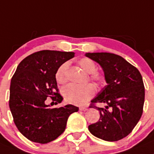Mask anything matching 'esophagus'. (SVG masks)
Listing matches in <instances>:
<instances>
[{
    "mask_svg": "<svg viewBox=\"0 0 154 154\" xmlns=\"http://www.w3.org/2000/svg\"><path fill=\"white\" fill-rule=\"evenodd\" d=\"M79 110L81 111H86L88 110V107H85V106H80Z\"/></svg>",
    "mask_w": 154,
    "mask_h": 154,
    "instance_id": "esophagus-1",
    "label": "esophagus"
}]
</instances>
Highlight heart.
Listing matches in <instances>:
<instances>
[{
	"label": "heart",
	"mask_w": 154,
	"mask_h": 154,
	"mask_svg": "<svg viewBox=\"0 0 154 154\" xmlns=\"http://www.w3.org/2000/svg\"><path fill=\"white\" fill-rule=\"evenodd\" d=\"M78 65L82 69L88 74L89 79L97 84L105 82V76L100 72L96 71L97 66L93 60L89 58H82L78 62ZM68 64L63 63L57 70L56 80L59 84H65L67 82ZM63 96L67 102L75 105H83L91 100L95 94V88L92 85L88 84L83 86L69 85L62 91Z\"/></svg>",
	"instance_id": "obj_1"
}]
</instances>
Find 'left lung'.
Returning <instances> with one entry per match:
<instances>
[{"label": "left lung", "mask_w": 154, "mask_h": 154, "mask_svg": "<svg viewBox=\"0 0 154 154\" xmlns=\"http://www.w3.org/2000/svg\"><path fill=\"white\" fill-rule=\"evenodd\" d=\"M85 56L100 64L107 83L89 106L100 111V119L89 125V131L106 141L121 140L131 132L143 113L145 93L141 75L116 54L87 53ZM96 103H104L107 106L97 108L93 105Z\"/></svg>", "instance_id": "1"}]
</instances>
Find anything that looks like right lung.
<instances>
[{"instance_id": "right-lung-1", "label": "right lung", "mask_w": 154, "mask_h": 154, "mask_svg": "<svg viewBox=\"0 0 154 154\" xmlns=\"http://www.w3.org/2000/svg\"><path fill=\"white\" fill-rule=\"evenodd\" d=\"M75 53L44 51L33 53L20 62L10 87L9 106L19 131L29 140L47 144L57 138L66 129L70 114L79 107L69 104L50 108L45 103L51 97L61 103L57 83V70Z\"/></svg>"}]
</instances>
